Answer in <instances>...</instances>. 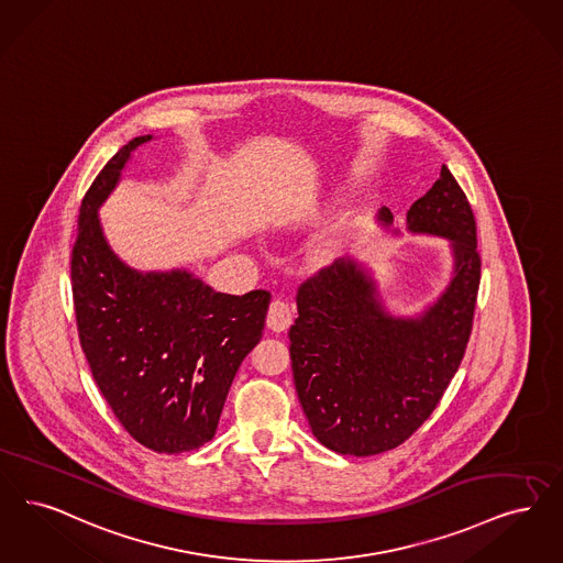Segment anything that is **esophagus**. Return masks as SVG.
<instances>
[{
    "mask_svg": "<svg viewBox=\"0 0 563 563\" xmlns=\"http://www.w3.org/2000/svg\"><path fill=\"white\" fill-rule=\"evenodd\" d=\"M266 322H268V327H271L272 331H276V333L289 329V324L292 322L291 306H289L285 299H274L271 303V308H268Z\"/></svg>",
    "mask_w": 563,
    "mask_h": 563,
    "instance_id": "1",
    "label": "esophagus"
}]
</instances>
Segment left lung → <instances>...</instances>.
<instances>
[{
    "label": "left lung",
    "mask_w": 563,
    "mask_h": 563,
    "mask_svg": "<svg viewBox=\"0 0 563 563\" xmlns=\"http://www.w3.org/2000/svg\"><path fill=\"white\" fill-rule=\"evenodd\" d=\"M379 218L391 224L389 209ZM406 222L452 243L449 287L423 314L385 312L354 260L333 262L297 289L292 382L318 442L339 454L371 456L406 442L442 400L472 335L482 260L472 205L446 165Z\"/></svg>",
    "instance_id": "obj_1"
}]
</instances>
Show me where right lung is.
<instances>
[{
    "mask_svg": "<svg viewBox=\"0 0 563 563\" xmlns=\"http://www.w3.org/2000/svg\"><path fill=\"white\" fill-rule=\"evenodd\" d=\"M148 140H130L91 181L70 280L81 350L114 417L142 446L178 454L216 435L232 379L262 339L271 292H218L190 272L142 274L114 255L96 211Z\"/></svg>",
    "mask_w": 563,
    "mask_h": 563,
    "instance_id": "1",
    "label": "right lung"
}]
</instances>
